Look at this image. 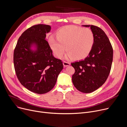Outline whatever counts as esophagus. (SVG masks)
<instances>
[{"label": "esophagus", "instance_id": "1", "mask_svg": "<svg viewBox=\"0 0 127 127\" xmlns=\"http://www.w3.org/2000/svg\"><path fill=\"white\" fill-rule=\"evenodd\" d=\"M63 64L64 66H65V67H66V66H69L70 65V63L67 62H66V61H64Z\"/></svg>", "mask_w": 127, "mask_h": 127}]
</instances>
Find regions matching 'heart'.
I'll return each instance as SVG.
<instances>
[{
	"label": "heart",
	"mask_w": 127,
	"mask_h": 127,
	"mask_svg": "<svg viewBox=\"0 0 127 127\" xmlns=\"http://www.w3.org/2000/svg\"><path fill=\"white\" fill-rule=\"evenodd\" d=\"M95 41V36L92 30L76 26L64 27L58 32L57 36L52 35L48 39L50 48L57 58H62L66 51V58L74 60L87 57Z\"/></svg>",
	"instance_id": "obj_1"
}]
</instances>
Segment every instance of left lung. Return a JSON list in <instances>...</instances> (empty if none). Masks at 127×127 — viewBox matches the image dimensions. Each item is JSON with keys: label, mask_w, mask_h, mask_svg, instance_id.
<instances>
[{"label": "left lung", "mask_w": 127, "mask_h": 127, "mask_svg": "<svg viewBox=\"0 0 127 127\" xmlns=\"http://www.w3.org/2000/svg\"><path fill=\"white\" fill-rule=\"evenodd\" d=\"M94 32L95 41L89 55L84 60L71 63L75 72L72 81L75 88L84 93L94 92L108 78L113 61V50L105 32L94 25H83Z\"/></svg>", "instance_id": "8db88e82"}]
</instances>
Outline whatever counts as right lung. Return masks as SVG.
<instances>
[{
	"label": "right lung",
	"instance_id": "add662e5",
	"mask_svg": "<svg viewBox=\"0 0 127 127\" xmlns=\"http://www.w3.org/2000/svg\"><path fill=\"white\" fill-rule=\"evenodd\" d=\"M50 30L51 27L47 25L31 27L19 37L14 51L13 62L19 81L38 94H45L53 88L63 68L62 61L53 56L45 39ZM33 44L37 48L34 51L31 49Z\"/></svg>",
	"mask_w": 127,
	"mask_h": 127
}]
</instances>
